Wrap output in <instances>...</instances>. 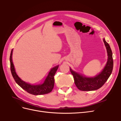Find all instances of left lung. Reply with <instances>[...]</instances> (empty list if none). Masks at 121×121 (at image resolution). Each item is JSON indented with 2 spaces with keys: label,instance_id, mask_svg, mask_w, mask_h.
<instances>
[{
  "label": "left lung",
  "instance_id": "8db88e82",
  "mask_svg": "<svg viewBox=\"0 0 121 121\" xmlns=\"http://www.w3.org/2000/svg\"><path fill=\"white\" fill-rule=\"evenodd\" d=\"M107 48L108 59L104 68L99 74L92 78H87L73 71L69 68L73 75L74 82L78 88L81 91H93L98 89L104 85L111 75L113 69L112 53L110 46L104 39Z\"/></svg>",
  "mask_w": 121,
  "mask_h": 121
}]
</instances>
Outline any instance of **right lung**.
<instances>
[{"label":"right lung","instance_id":"right-lung-1","mask_svg":"<svg viewBox=\"0 0 121 121\" xmlns=\"http://www.w3.org/2000/svg\"><path fill=\"white\" fill-rule=\"evenodd\" d=\"M13 49L11 51L10 56V71L14 81L21 88L26 91L27 92L33 95H42L49 93L53 88L54 85V76L58 69V65L54 67L52 69L47 78L45 80L44 82L39 85H33L30 84H28L22 81L16 74L15 69L12 61Z\"/></svg>","mask_w":121,"mask_h":121}]
</instances>
